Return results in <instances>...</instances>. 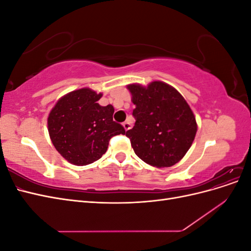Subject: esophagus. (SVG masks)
I'll list each match as a JSON object with an SVG mask.
<instances>
[{
	"instance_id": "34e87169",
	"label": "esophagus",
	"mask_w": 251,
	"mask_h": 251,
	"mask_svg": "<svg viewBox=\"0 0 251 251\" xmlns=\"http://www.w3.org/2000/svg\"><path fill=\"white\" fill-rule=\"evenodd\" d=\"M123 126H124V127H125V130H126V131H128V130H130V128L132 127L131 123H128L127 120H126V121H125V123L123 124Z\"/></svg>"
}]
</instances>
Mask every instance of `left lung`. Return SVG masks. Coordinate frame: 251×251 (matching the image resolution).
Segmentation results:
<instances>
[{"label":"left lung","mask_w":251,"mask_h":251,"mask_svg":"<svg viewBox=\"0 0 251 251\" xmlns=\"http://www.w3.org/2000/svg\"><path fill=\"white\" fill-rule=\"evenodd\" d=\"M135 125L126 131L132 148L142 161L169 168L180 161L191 148L197 132L194 113L176 89L162 81L143 88L128 85Z\"/></svg>","instance_id":"left-lung-1"}]
</instances>
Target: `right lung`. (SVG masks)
<instances>
[{
  "instance_id": "add662e5",
  "label": "right lung",
  "mask_w": 251,
  "mask_h": 251,
  "mask_svg": "<svg viewBox=\"0 0 251 251\" xmlns=\"http://www.w3.org/2000/svg\"><path fill=\"white\" fill-rule=\"evenodd\" d=\"M101 94L88 88L62 97L49 114L48 131L53 146L75 165L92 163L107 151L113 136L125 127L113 121L112 104L101 107Z\"/></svg>"
}]
</instances>
